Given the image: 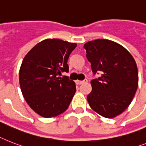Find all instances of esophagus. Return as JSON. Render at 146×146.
<instances>
[{"mask_svg":"<svg viewBox=\"0 0 146 146\" xmlns=\"http://www.w3.org/2000/svg\"><path fill=\"white\" fill-rule=\"evenodd\" d=\"M88 82L87 79H84L83 81H79V80H76V84L77 85H81V84H83V83H86Z\"/></svg>","mask_w":146,"mask_h":146,"instance_id":"34e87169","label":"esophagus"}]
</instances>
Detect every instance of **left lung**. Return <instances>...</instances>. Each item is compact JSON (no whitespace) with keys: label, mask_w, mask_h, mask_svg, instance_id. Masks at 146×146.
<instances>
[{"label":"left lung","mask_w":146,"mask_h":146,"mask_svg":"<svg viewBox=\"0 0 146 146\" xmlns=\"http://www.w3.org/2000/svg\"><path fill=\"white\" fill-rule=\"evenodd\" d=\"M84 48L94 74L101 73V76L91 81L89 106L103 117L115 118L128 107L137 92L136 61L126 48L112 40H92Z\"/></svg>","instance_id":"1"}]
</instances>
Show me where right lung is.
<instances>
[{
    "mask_svg": "<svg viewBox=\"0 0 146 146\" xmlns=\"http://www.w3.org/2000/svg\"><path fill=\"white\" fill-rule=\"evenodd\" d=\"M76 43L46 39L34 46L22 61L19 84L22 95L34 112L44 118L58 115L67 110L76 92V84L67 76V61Z\"/></svg>",
    "mask_w": 146,
    "mask_h": 146,
    "instance_id": "add662e5",
    "label": "right lung"
}]
</instances>
